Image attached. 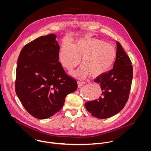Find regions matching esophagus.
Here are the masks:
<instances>
[{
	"label": "esophagus",
	"mask_w": 151,
	"mask_h": 151,
	"mask_svg": "<svg viewBox=\"0 0 151 151\" xmlns=\"http://www.w3.org/2000/svg\"><path fill=\"white\" fill-rule=\"evenodd\" d=\"M77 84H78V87H81V86H82L84 85V83L81 82V81H78L77 83Z\"/></svg>",
	"instance_id": "1"
}]
</instances>
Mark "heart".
<instances>
[{
  "label": "heart",
  "mask_w": 151,
  "mask_h": 151,
  "mask_svg": "<svg viewBox=\"0 0 151 151\" xmlns=\"http://www.w3.org/2000/svg\"><path fill=\"white\" fill-rule=\"evenodd\" d=\"M116 50L110 43L90 37L79 38L76 45L65 41L59 53L60 63L67 70H71L80 63L83 67L71 74L79 79L88 74L99 77L106 73L116 59Z\"/></svg>",
  "instance_id": "obj_1"
}]
</instances>
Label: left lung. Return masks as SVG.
<instances>
[{
	"label": "left lung",
	"mask_w": 151,
	"mask_h": 151,
	"mask_svg": "<svg viewBox=\"0 0 151 151\" xmlns=\"http://www.w3.org/2000/svg\"><path fill=\"white\" fill-rule=\"evenodd\" d=\"M116 44L117 56L113 69L94 80L101 87L102 96L85 104L88 112L98 119H107L117 114L125 106L129 97L132 65L122 45L117 41Z\"/></svg>",
	"instance_id": "obj_1"
}]
</instances>
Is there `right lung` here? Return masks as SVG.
I'll return each mask as SVG.
<instances>
[{"instance_id":"1","label":"right lung","mask_w":151,"mask_h":151,"mask_svg":"<svg viewBox=\"0 0 151 151\" xmlns=\"http://www.w3.org/2000/svg\"><path fill=\"white\" fill-rule=\"evenodd\" d=\"M56 38L51 34L27 43L17 60L16 94L25 110L39 119L60 110L66 96L77 89V81L67 75L59 62Z\"/></svg>"}]
</instances>
